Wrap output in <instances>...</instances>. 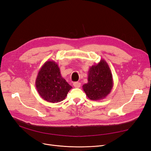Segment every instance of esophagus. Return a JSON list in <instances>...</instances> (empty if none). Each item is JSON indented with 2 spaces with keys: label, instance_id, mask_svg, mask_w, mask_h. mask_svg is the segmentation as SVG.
Wrapping results in <instances>:
<instances>
[{
  "label": "esophagus",
  "instance_id": "obj_1",
  "mask_svg": "<svg viewBox=\"0 0 151 151\" xmlns=\"http://www.w3.org/2000/svg\"><path fill=\"white\" fill-rule=\"evenodd\" d=\"M73 85H74L75 88H80V86H81V83H79V82H75V83H74V84H73Z\"/></svg>",
  "mask_w": 151,
  "mask_h": 151
}]
</instances>
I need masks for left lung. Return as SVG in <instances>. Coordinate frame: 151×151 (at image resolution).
Here are the masks:
<instances>
[{"instance_id":"left-lung-1","label":"left lung","mask_w":151,"mask_h":151,"mask_svg":"<svg viewBox=\"0 0 151 151\" xmlns=\"http://www.w3.org/2000/svg\"><path fill=\"white\" fill-rule=\"evenodd\" d=\"M88 83L83 86L86 96L91 100L104 99L110 93L113 86V76L107 62L103 59L92 65L88 71Z\"/></svg>"}]
</instances>
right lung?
Wrapping results in <instances>:
<instances>
[{"mask_svg":"<svg viewBox=\"0 0 151 151\" xmlns=\"http://www.w3.org/2000/svg\"><path fill=\"white\" fill-rule=\"evenodd\" d=\"M35 85L42 98L53 103L65 99L72 88L61 76L60 68L53 60L47 61L40 68Z\"/></svg>","mask_w":151,"mask_h":151,"instance_id":"right-lung-1","label":"right lung"}]
</instances>
